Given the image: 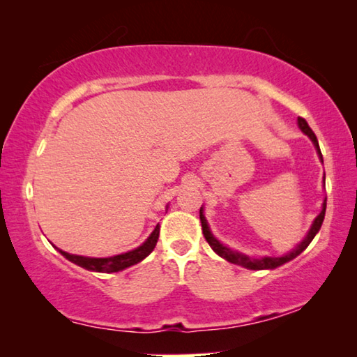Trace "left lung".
<instances>
[{"mask_svg": "<svg viewBox=\"0 0 357 357\" xmlns=\"http://www.w3.org/2000/svg\"><path fill=\"white\" fill-rule=\"evenodd\" d=\"M298 124H299V129L304 132V134L310 138V140L313 142V144H315L317 148V153L319 155V160L323 162V155H321V151H319V144H318V140H317V135L313 134V130L309 128V124H307V121L304 118H298ZM324 214H326V200L323 202V208H321V213H319L317 215V219L313 220L312 227L309 229V233H307V236L304 238V241H302L301 244H298L294 247V249L287 253V255H282V257H263V258H250L244 255V253H239V252H234L229 249V247L223 245L220 241H217L214 238V234L211 233L209 229V225L206 222V217H204L203 214V208H200V220H202V228H203V234L204 238H206L208 244L211 245V249H213L217 255L225 258L227 261L233 263V264H238V266H243V268H247V269H253V271H259V269H275L279 268V266L285 264L288 261H291L293 258H296L299 255V253L304 252L307 247H309V244L312 243V239L315 238V234L319 231V228H321L323 225V220H324Z\"/></svg>", "mask_w": 357, "mask_h": 357, "instance_id": "1", "label": "left lung"}]
</instances>
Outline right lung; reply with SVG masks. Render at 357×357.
Returning a JSON list of instances; mask_svg holds the SVG:
<instances>
[{"mask_svg": "<svg viewBox=\"0 0 357 357\" xmlns=\"http://www.w3.org/2000/svg\"><path fill=\"white\" fill-rule=\"evenodd\" d=\"M159 231H160V227L157 225L154 228V231L149 234V238L144 241L140 247H137V249L130 250V252L121 253V255H114V257H108V258H91V257L72 255V253L59 250L58 247H55V249H58L59 253H61L64 258H68L69 261L78 264L80 268H84L88 271H94V273H118V271H123L126 268H129V266H134L137 263H140L142 259L146 258L149 253L154 250L157 239H159Z\"/></svg>", "mask_w": 357, "mask_h": 357, "instance_id": "1", "label": "right lung"}]
</instances>
